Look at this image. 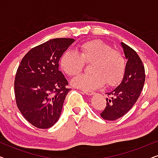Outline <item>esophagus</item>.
I'll use <instances>...</instances> for the list:
<instances>
[{"mask_svg": "<svg viewBox=\"0 0 158 158\" xmlns=\"http://www.w3.org/2000/svg\"><path fill=\"white\" fill-rule=\"evenodd\" d=\"M83 93L86 95H88V96H93L95 93L93 92V91H89V90H83Z\"/></svg>", "mask_w": 158, "mask_h": 158, "instance_id": "obj_1", "label": "esophagus"}]
</instances>
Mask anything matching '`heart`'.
Segmentation results:
<instances>
[{
	"instance_id": "obj_1",
	"label": "heart",
	"mask_w": 158,
	"mask_h": 158,
	"mask_svg": "<svg viewBox=\"0 0 158 158\" xmlns=\"http://www.w3.org/2000/svg\"><path fill=\"white\" fill-rule=\"evenodd\" d=\"M84 62L92 63L90 72L72 81L73 85L81 89L91 90L106 83L109 86L117 85L124 77L126 60L122 53L101 40H91L80 46L78 52L68 50L60 60L62 70L69 76H74L83 70Z\"/></svg>"
}]
</instances>
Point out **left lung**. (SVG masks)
I'll list each match as a JSON object with an SVG mask.
<instances>
[{
	"instance_id": "8db88e82",
	"label": "left lung",
	"mask_w": 158,
	"mask_h": 158,
	"mask_svg": "<svg viewBox=\"0 0 158 158\" xmlns=\"http://www.w3.org/2000/svg\"><path fill=\"white\" fill-rule=\"evenodd\" d=\"M127 60L121 83L107 92L106 106L101 112L103 119L114 121L126 114L137 101L145 81V72L141 59L128 45L121 42Z\"/></svg>"
}]
</instances>
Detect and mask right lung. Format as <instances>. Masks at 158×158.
I'll list each match as a JSON object with an SVG mask.
<instances>
[{"label": "right lung", "instance_id": "obj_1", "mask_svg": "<svg viewBox=\"0 0 158 158\" xmlns=\"http://www.w3.org/2000/svg\"><path fill=\"white\" fill-rule=\"evenodd\" d=\"M74 39L57 38L38 45L23 57L14 81L17 106L33 126L48 129L59 119L70 89L59 70L62 54Z\"/></svg>", "mask_w": 158, "mask_h": 158}]
</instances>
